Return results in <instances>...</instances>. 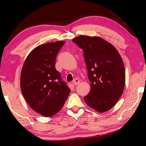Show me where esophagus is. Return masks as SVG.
I'll return each mask as SVG.
<instances>
[{
	"instance_id": "1",
	"label": "esophagus",
	"mask_w": 146,
	"mask_h": 146,
	"mask_svg": "<svg viewBox=\"0 0 146 146\" xmlns=\"http://www.w3.org/2000/svg\"><path fill=\"white\" fill-rule=\"evenodd\" d=\"M73 83L75 86H76V85H78V84H80V80H79L78 78H75V79H74V80H73Z\"/></svg>"
}]
</instances>
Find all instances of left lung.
<instances>
[{
  "label": "left lung",
  "instance_id": "1",
  "mask_svg": "<svg viewBox=\"0 0 146 146\" xmlns=\"http://www.w3.org/2000/svg\"><path fill=\"white\" fill-rule=\"evenodd\" d=\"M73 42L84 51L91 90L84 97L86 104L99 113L114 106L123 93L125 82L122 57L111 44L99 36L80 35Z\"/></svg>",
  "mask_w": 146,
  "mask_h": 146
}]
</instances>
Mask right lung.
<instances>
[{"mask_svg": "<svg viewBox=\"0 0 146 146\" xmlns=\"http://www.w3.org/2000/svg\"><path fill=\"white\" fill-rule=\"evenodd\" d=\"M65 41L41 44L27 56L21 74V89L34 111L44 117L57 113L70 93L55 69L56 56Z\"/></svg>", "mask_w": 146, "mask_h": 146, "instance_id": "add662e5", "label": "right lung"}]
</instances>
